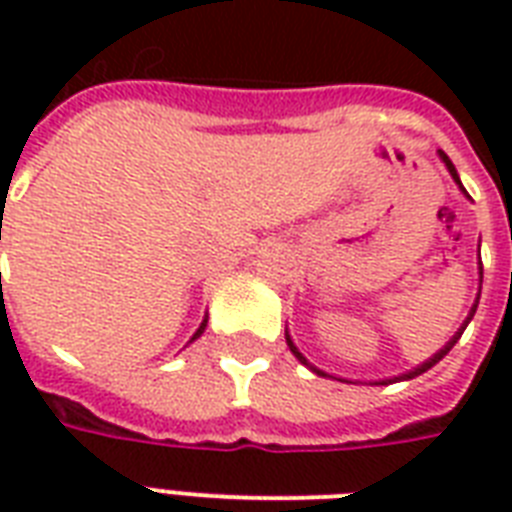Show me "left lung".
I'll use <instances>...</instances> for the list:
<instances>
[{
	"label": "left lung",
	"mask_w": 512,
	"mask_h": 512,
	"mask_svg": "<svg viewBox=\"0 0 512 512\" xmlns=\"http://www.w3.org/2000/svg\"><path fill=\"white\" fill-rule=\"evenodd\" d=\"M438 159H441V162L446 164V170H449V175H452V180H454V183L460 185V191L465 193V196H468V191H465V188H462V183H460V175H457V170H454L452 159H449V156H446L444 151H438ZM478 247H481V244H478ZM478 281H484V265H481V255H478ZM478 297H481V289H478ZM478 297H476V303H473V308H470L468 319L462 321V327L457 329V332H454V337H452V340H449V342H446L444 348H441V350H436V353H433V356H430L428 361H422L420 366H414V369H409V372L398 374V377H388V380H374L372 385H390V382L414 380V377H417V374L428 372L430 366H436L438 361H441V358H444L446 353H449V350L454 348V342L460 340V337H462V332H465V327H468V324H470V319H473V316H476V308H478ZM287 345H289V350H292V353H295V358H297V361H300V364H305V366H308V369H311L313 374H319V377H332V374H327V372H324V369H319V366H313L311 361H308V358H305L303 353H300V350H297V345H295V342H292V337H289V332H287ZM335 380H340V382H350V380H342V377H335Z\"/></svg>",
	"instance_id": "1"
}]
</instances>
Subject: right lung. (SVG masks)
I'll list each match as a JSON object with an SVG mask.
<instances>
[{
  "mask_svg": "<svg viewBox=\"0 0 512 512\" xmlns=\"http://www.w3.org/2000/svg\"><path fill=\"white\" fill-rule=\"evenodd\" d=\"M204 329H207V316H204V321H201L199 324V329H196V332H193V337L188 342H193V340H199L201 335H204Z\"/></svg>",
  "mask_w": 512,
  "mask_h": 512,
  "instance_id": "obj_1",
  "label": "right lung"
}]
</instances>
